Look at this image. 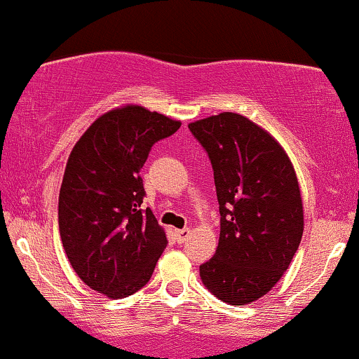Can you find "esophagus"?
I'll list each match as a JSON object with an SVG mask.
<instances>
[{
  "label": "esophagus",
  "instance_id": "34e87169",
  "mask_svg": "<svg viewBox=\"0 0 359 359\" xmlns=\"http://www.w3.org/2000/svg\"><path fill=\"white\" fill-rule=\"evenodd\" d=\"M191 229H179V231H175V239H177V243L179 244H182V243H185V241L189 239V237H191Z\"/></svg>",
  "mask_w": 359,
  "mask_h": 359
}]
</instances>
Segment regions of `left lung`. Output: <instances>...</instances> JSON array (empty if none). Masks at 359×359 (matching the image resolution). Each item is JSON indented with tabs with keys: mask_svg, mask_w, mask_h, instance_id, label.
I'll use <instances>...</instances> for the list:
<instances>
[{
	"mask_svg": "<svg viewBox=\"0 0 359 359\" xmlns=\"http://www.w3.org/2000/svg\"><path fill=\"white\" fill-rule=\"evenodd\" d=\"M214 168L221 236L201 266L204 286L244 306L273 289L304 231L303 198L286 150L252 120L222 111L189 123Z\"/></svg>",
	"mask_w": 359,
	"mask_h": 359,
	"instance_id": "1",
	"label": "left lung"
}]
</instances>
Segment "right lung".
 <instances>
[{
	"mask_svg": "<svg viewBox=\"0 0 359 359\" xmlns=\"http://www.w3.org/2000/svg\"><path fill=\"white\" fill-rule=\"evenodd\" d=\"M179 128V120L125 105L98 116L68 157L58 198L63 249L86 286L111 299L144 287L167 248L152 210L140 209V168L155 142Z\"/></svg>",
	"mask_w": 359,
	"mask_h": 359,
	"instance_id": "right-lung-1",
	"label": "right lung"
}]
</instances>
